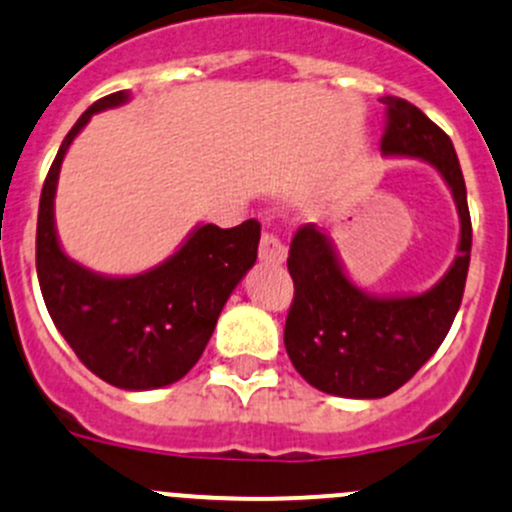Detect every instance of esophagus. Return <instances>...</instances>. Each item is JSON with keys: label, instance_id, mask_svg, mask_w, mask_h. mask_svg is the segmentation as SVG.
Returning <instances> with one entry per match:
<instances>
[{"label": "esophagus", "instance_id": "obj_1", "mask_svg": "<svg viewBox=\"0 0 512 512\" xmlns=\"http://www.w3.org/2000/svg\"><path fill=\"white\" fill-rule=\"evenodd\" d=\"M260 260L265 262V265H272V267L284 265V260H287V245H284V242L279 240L274 233H262Z\"/></svg>", "mask_w": 512, "mask_h": 512}]
</instances>
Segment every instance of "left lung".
<instances>
[{
	"instance_id": "8db88e82",
	"label": "left lung",
	"mask_w": 512,
	"mask_h": 512,
	"mask_svg": "<svg viewBox=\"0 0 512 512\" xmlns=\"http://www.w3.org/2000/svg\"><path fill=\"white\" fill-rule=\"evenodd\" d=\"M385 157L422 159L439 171L459 211V255L432 289L407 297H375L343 270L328 235L301 225L289 247L294 301L284 346L297 373L316 390L353 400L390 395L432 358L464 297L471 260V215L454 144L419 107L383 98Z\"/></svg>"
}]
</instances>
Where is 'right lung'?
<instances>
[{
	"instance_id": "obj_1",
	"label": "right lung",
	"mask_w": 512,
	"mask_h": 512,
	"mask_svg": "<svg viewBox=\"0 0 512 512\" xmlns=\"http://www.w3.org/2000/svg\"><path fill=\"white\" fill-rule=\"evenodd\" d=\"M127 100L129 90H120L93 102L63 139L43 181L36 272L53 324L90 373L122 390H157L184 378L206 351L225 301L255 265L260 223L196 225L174 255L132 277H107L71 260L53 218L63 157L95 112Z\"/></svg>"
}]
</instances>
